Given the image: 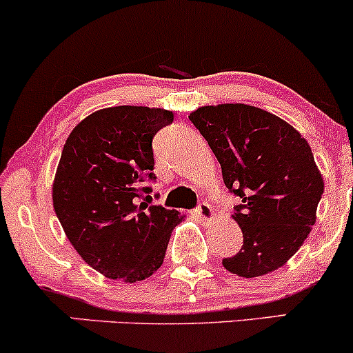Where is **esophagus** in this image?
Masks as SVG:
<instances>
[{
	"label": "esophagus",
	"instance_id": "1",
	"mask_svg": "<svg viewBox=\"0 0 353 353\" xmlns=\"http://www.w3.org/2000/svg\"><path fill=\"white\" fill-rule=\"evenodd\" d=\"M194 214H196V216L204 222H208L214 217V210L208 204V202H201V204L196 208V210H194Z\"/></svg>",
	"mask_w": 353,
	"mask_h": 353
}]
</instances>
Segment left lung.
<instances>
[{
  "label": "left lung",
  "mask_w": 353,
  "mask_h": 353,
  "mask_svg": "<svg viewBox=\"0 0 353 353\" xmlns=\"http://www.w3.org/2000/svg\"><path fill=\"white\" fill-rule=\"evenodd\" d=\"M189 119L216 154L225 188L241 199L232 217L244 244L222 265L241 277L282 267L310 234L323 194L310 145L281 117L247 104L204 106Z\"/></svg>",
  "instance_id": "8db88e82"
}]
</instances>
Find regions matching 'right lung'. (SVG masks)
<instances>
[{"label":"right lung","mask_w":353,"mask_h":353,"mask_svg":"<svg viewBox=\"0 0 353 353\" xmlns=\"http://www.w3.org/2000/svg\"><path fill=\"white\" fill-rule=\"evenodd\" d=\"M172 121L165 109H101L72 129L61 152L54 212L81 259L109 279L151 277L182 221L179 210L144 202L156 181L152 139Z\"/></svg>","instance_id":"add662e5"}]
</instances>
